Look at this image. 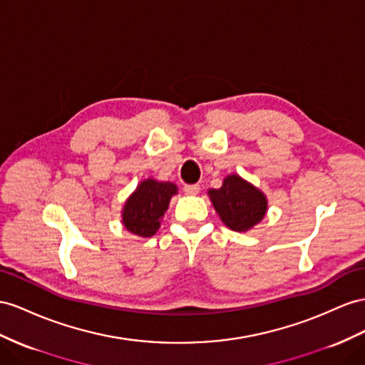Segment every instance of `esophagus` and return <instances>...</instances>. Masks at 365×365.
Returning <instances> with one entry per match:
<instances>
[{"label": "esophagus", "instance_id": "esophagus-1", "mask_svg": "<svg viewBox=\"0 0 365 365\" xmlns=\"http://www.w3.org/2000/svg\"><path fill=\"white\" fill-rule=\"evenodd\" d=\"M183 191H185V194L195 195V194L200 192V186L199 185H185L183 186Z\"/></svg>", "mask_w": 365, "mask_h": 365}]
</instances>
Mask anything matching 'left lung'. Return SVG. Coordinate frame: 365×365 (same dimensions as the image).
Segmentation results:
<instances>
[{"label": "left lung", "mask_w": 365, "mask_h": 365, "mask_svg": "<svg viewBox=\"0 0 365 365\" xmlns=\"http://www.w3.org/2000/svg\"><path fill=\"white\" fill-rule=\"evenodd\" d=\"M210 199L220 220L232 231H248L264 219L265 194L237 174L227 175L219 190H210Z\"/></svg>", "instance_id": "1"}]
</instances>
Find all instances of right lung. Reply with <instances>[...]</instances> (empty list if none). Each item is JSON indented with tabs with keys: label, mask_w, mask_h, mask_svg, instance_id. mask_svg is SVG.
Returning <instances> with one entry per match:
<instances>
[{
	"label": "right lung",
	"mask_w": 365,
	"mask_h": 365,
	"mask_svg": "<svg viewBox=\"0 0 365 365\" xmlns=\"http://www.w3.org/2000/svg\"><path fill=\"white\" fill-rule=\"evenodd\" d=\"M174 194H177V186L171 182L154 179L140 182L121 211L125 228L140 237L154 236Z\"/></svg>",
	"instance_id": "obj_1"
}]
</instances>
